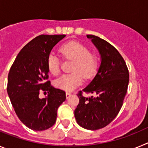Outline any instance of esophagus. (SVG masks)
I'll use <instances>...</instances> for the list:
<instances>
[{
  "label": "esophagus",
  "mask_w": 148,
  "mask_h": 148,
  "mask_svg": "<svg viewBox=\"0 0 148 148\" xmlns=\"http://www.w3.org/2000/svg\"><path fill=\"white\" fill-rule=\"evenodd\" d=\"M65 95H66V98H69V97L71 95V93H70V92H66Z\"/></svg>",
  "instance_id": "34e87169"
}]
</instances>
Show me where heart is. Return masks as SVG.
<instances>
[{"label":"heart","mask_w":148,"mask_h":148,"mask_svg":"<svg viewBox=\"0 0 148 148\" xmlns=\"http://www.w3.org/2000/svg\"><path fill=\"white\" fill-rule=\"evenodd\" d=\"M60 53L67 60H74L71 74H64L54 81V86L62 90L71 92L83 83V76L86 79H92L98 70L100 58L90 48L79 42H68L60 47ZM47 70L53 75L60 73V62L54 53H50L47 58Z\"/></svg>","instance_id":"heart-1"}]
</instances>
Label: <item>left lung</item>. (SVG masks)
<instances>
[{
  "label": "left lung",
  "mask_w": 148,
  "mask_h": 148,
  "mask_svg": "<svg viewBox=\"0 0 148 148\" xmlns=\"http://www.w3.org/2000/svg\"><path fill=\"white\" fill-rule=\"evenodd\" d=\"M101 56V63L92 81L77 96L79 104L74 110L77 124L90 130L101 129L119 114L127 92L129 71L124 58L111 44L94 35H87ZM93 93L86 98L82 92Z\"/></svg>",
  "instance_id": "8db88e82"
}]
</instances>
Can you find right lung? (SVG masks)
<instances>
[{"label": "right lung", "mask_w": 148, "mask_h": 148, "mask_svg": "<svg viewBox=\"0 0 148 148\" xmlns=\"http://www.w3.org/2000/svg\"><path fill=\"white\" fill-rule=\"evenodd\" d=\"M65 35H40L21 50L10 68L7 93L20 121L29 129L42 131L56 121L57 110L66 99L65 92L52 86L47 58ZM48 93L40 99L39 92Z\"/></svg>", "instance_id": "add662e5"}]
</instances>
